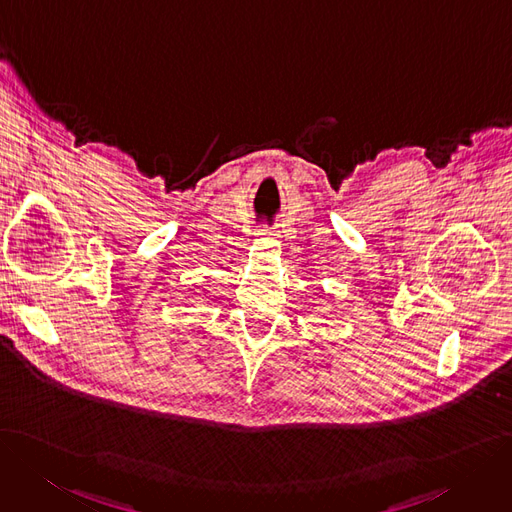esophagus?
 I'll return each instance as SVG.
<instances>
[{"label": "esophagus", "instance_id": "obj_1", "mask_svg": "<svg viewBox=\"0 0 512 512\" xmlns=\"http://www.w3.org/2000/svg\"><path fill=\"white\" fill-rule=\"evenodd\" d=\"M257 236H259V240H276V232L274 230H270V227H261V230L257 232Z\"/></svg>", "mask_w": 512, "mask_h": 512}]
</instances>
